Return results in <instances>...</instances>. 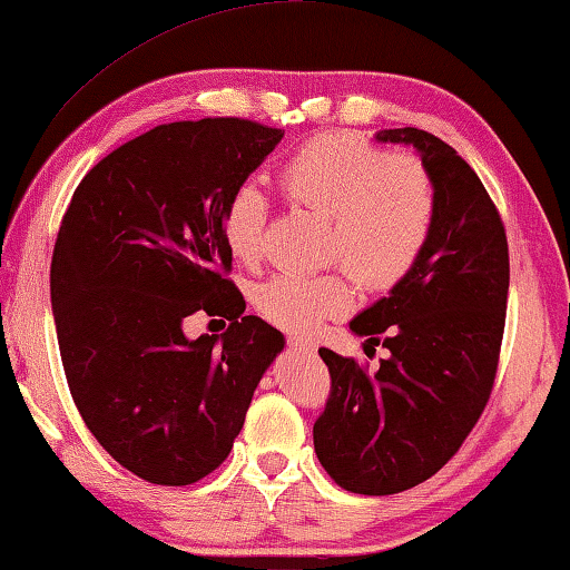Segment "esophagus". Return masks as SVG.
<instances>
[{
  "label": "esophagus",
  "mask_w": 570,
  "mask_h": 570,
  "mask_svg": "<svg viewBox=\"0 0 570 570\" xmlns=\"http://www.w3.org/2000/svg\"><path fill=\"white\" fill-rule=\"evenodd\" d=\"M288 350H294L298 354H306V356L316 354V346L312 342H304V340H288Z\"/></svg>",
  "instance_id": "34e87169"
}]
</instances>
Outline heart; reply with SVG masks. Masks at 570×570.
<instances>
[{
	"label": "heart",
	"mask_w": 570,
	"mask_h": 570,
	"mask_svg": "<svg viewBox=\"0 0 570 570\" xmlns=\"http://www.w3.org/2000/svg\"><path fill=\"white\" fill-rule=\"evenodd\" d=\"M288 204L330 216V256L366 288H390L428 246L438 216L435 183L412 156H390L346 132H324L298 146L278 170ZM268 200L254 183L230 193L220 234L228 254L256 264L264 250ZM346 272L276 274L256 286V312L278 330L308 334L352 308Z\"/></svg>",
	"instance_id": "obj_1"
}]
</instances>
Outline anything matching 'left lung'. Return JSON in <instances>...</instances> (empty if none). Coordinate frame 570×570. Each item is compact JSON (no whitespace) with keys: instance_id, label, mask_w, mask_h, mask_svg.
<instances>
[{"instance_id":"1","label":"left lung","mask_w":570,"mask_h":570,"mask_svg":"<svg viewBox=\"0 0 570 570\" xmlns=\"http://www.w3.org/2000/svg\"><path fill=\"white\" fill-rule=\"evenodd\" d=\"M380 142L420 153L438 196L428 246L350 330L387 346L374 372L320 350L332 390L314 422V450L336 485L392 495L420 485L455 455L493 392L510 284L505 226L478 173L455 148L417 128Z\"/></svg>"}]
</instances>
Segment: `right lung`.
<instances>
[{"label":"right lung","instance_id":"1","mask_svg":"<svg viewBox=\"0 0 570 570\" xmlns=\"http://www.w3.org/2000/svg\"><path fill=\"white\" fill-rule=\"evenodd\" d=\"M284 132L244 118L158 125L102 158L57 234L50 294L70 394L95 440L156 485L228 458L284 334L228 282L220 216ZM196 311L229 330L188 341Z\"/></svg>","mask_w":570,"mask_h":570}]
</instances>
